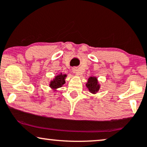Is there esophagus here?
<instances>
[{
  "label": "esophagus",
  "mask_w": 147,
  "mask_h": 147,
  "mask_svg": "<svg viewBox=\"0 0 147 147\" xmlns=\"http://www.w3.org/2000/svg\"><path fill=\"white\" fill-rule=\"evenodd\" d=\"M72 71H73L74 73L77 74V75H79V74H80V70L78 69L77 68H76V67L72 68Z\"/></svg>",
  "instance_id": "34e87169"
}]
</instances>
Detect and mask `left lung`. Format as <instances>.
I'll return each instance as SVG.
<instances>
[{
  "label": "left lung",
  "mask_w": 147,
  "mask_h": 147,
  "mask_svg": "<svg viewBox=\"0 0 147 147\" xmlns=\"http://www.w3.org/2000/svg\"><path fill=\"white\" fill-rule=\"evenodd\" d=\"M86 86H87L89 91L93 94L96 93L100 88V85L98 84L96 77H89V79H88L87 83L86 84Z\"/></svg>",
  "instance_id": "obj_1"
}]
</instances>
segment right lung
<instances>
[{
	"instance_id": "right-lung-1",
	"label": "right lung",
	"mask_w": 147,
	"mask_h": 147,
	"mask_svg": "<svg viewBox=\"0 0 147 147\" xmlns=\"http://www.w3.org/2000/svg\"><path fill=\"white\" fill-rule=\"evenodd\" d=\"M66 77V75H62V74L56 76L55 78L53 79V81L50 82V87L54 90L58 89V88L61 87L65 83Z\"/></svg>"
}]
</instances>
